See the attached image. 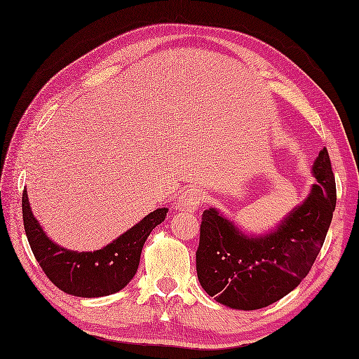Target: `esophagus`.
<instances>
[{"instance_id": "obj_1", "label": "esophagus", "mask_w": 359, "mask_h": 359, "mask_svg": "<svg viewBox=\"0 0 359 359\" xmlns=\"http://www.w3.org/2000/svg\"><path fill=\"white\" fill-rule=\"evenodd\" d=\"M202 202H203L202 191H200L198 188H189L179 197L177 206L180 211L196 212L200 208V205H202Z\"/></svg>"}]
</instances>
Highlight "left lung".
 Returning a JSON list of instances; mask_svg holds the SVG:
<instances>
[{
  "label": "left lung",
  "instance_id": "1",
  "mask_svg": "<svg viewBox=\"0 0 359 359\" xmlns=\"http://www.w3.org/2000/svg\"><path fill=\"white\" fill-rule=\"evenodd\" d=\"M316 183L275 229L246 236L215 210L203 211L196 252L205 292L232 309L255 311L287 295L309 273L337 205L330 157L323 148L312 166Z\"/></svg>",
  "mask_w": 359,
  "mask_h": 359
}]
</instances>
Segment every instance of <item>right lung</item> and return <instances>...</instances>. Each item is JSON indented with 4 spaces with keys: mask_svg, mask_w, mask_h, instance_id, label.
I'll return each mask as SVG.
<instances>
[{
    "mask_svg": "<svg viewBox=\"0 0 359 359\" xmlns=\"http://www.w3.org/2000/svg\"><path fill=\"white\" fill-rule=\"evenodd\" d=\"M166 212V208H159L105 248L78 252L61 248L47 237L32 214L27 191L22 193L24 229L36 262L56 287L82 298L111 295L128 285L137 272L145 240L165 220Z\"/></svg>",
    "mask_w": 359,
    "mask_h": 359,
    "instance_id": "1",
    "label": "right lung"
}]
</instances>
